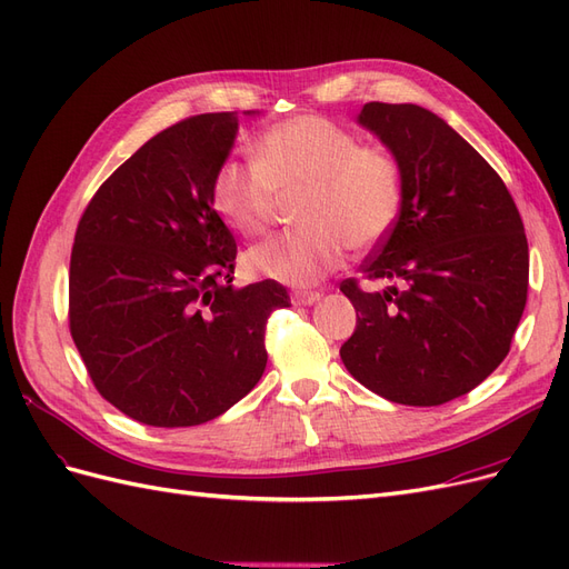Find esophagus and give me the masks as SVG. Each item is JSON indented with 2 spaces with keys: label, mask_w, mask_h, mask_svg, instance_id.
Instances as JSON below:
<instances>
[{
  "label": "esophagus",
  "mask_w": 569,
  "mask_h": 569,
  "mask_svg": "<svg viewBox=\"0 0 569 569\" xmlns=\"http://www.w3.org/2000/svg\"><path fill=\"white\" fill-rule=\"evenodd\" d=\"M320 291H308V289H299L295 291V297H291V301H295L297 306H311L316 301H320Z\"/></svg>",
  "instance_id": "1"
}]
</instances>
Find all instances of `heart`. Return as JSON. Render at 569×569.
<instances>
[{
    "label": "heart",
    "mask_w": 569,
    "mask_h": 569,
    "mask_svg": "<svg viewBox=\"0 0 569 569\" xmlns=\"http://www.w3.org/2000/svg\"><path fill=\"white\" fill-rule=\"evenodd\" d=\"M301 192L299 230L251 247L242 266L253 278L308 287L391 232L403 209V168L393 151L360 144L322 116H295L268 128L253 144V161H222L211 178V203L226 226L261 234L278 209V194Z\"/></svg>",
    "instance_id": "b5f03b06"
}]
</instances>
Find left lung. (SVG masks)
I'll list each match as a JSON object with an SVG mask.
<instances>
[{
	"instance_id": "obj_1",
	"label": "left lung",
	"mask_w": 569,
	"mask_h": 569,
	"mask_svg": "<svg viewBox=\"0 0 569 569\" xmlns=\"http://www.w3.org/2000/svg\"><path fill=\"white\" fill-rule=\"evenodd\" d=\"M358 123L403 168V209L339 289L356 330L339 349L356 380L403 406H441L472 391L503 363L529 284V247L518 206L496 170L416 104L370 101Z\"/></svg>"
}]
</instances>
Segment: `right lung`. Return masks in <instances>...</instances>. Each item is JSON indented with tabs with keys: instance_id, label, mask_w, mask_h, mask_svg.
<instances>
[{
	"instance_id": "add662e5",
	"label": "right lung",
	"mask_w": 569,
	"mask_h": 569,
	"mask_svg": "<svg viewBox=\"0 0 569 569\" xmlns=\"http://www.w3.org/2000/svg\"><path fill=\"white\" fill-rule=\"evenodd\" d=\"M234 134V111L161 130L78 222L71 337L97 391L137 422L192 427L244 399L268 363V318L291 306L274 280L230 284L237 242L211 203V178Z\"/></svg>"
}]
</instances>
